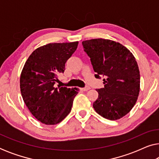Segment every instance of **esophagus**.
Listing matches in <instances>:
<instances>
[{
  "label": "esophagus",
  "mask_w": 159,
  "mask_h": 159,
  "mask_svg": "<svg viewBox=\"0 0 159 159\" xmlns=\"http://www.w3.org/2000/svg\"><path fill=\"white\" fill-rule=\"evenodd\" d=\"M90 89V87H85V88H81V90H83V91H88V90H89Z\"/></svg>",
  "instance_id": "obj_1"
}]
</instances>
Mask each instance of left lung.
<instances>
[{"instance_id":"obj_1","label":"left lung","mask_w":159,"mask_h":159,"mask_svg":"<svg viewBox=\"0 0 159 159\" xmlns=\"http://www.w3.org/2000/svg\"><path fill=\"white\" fill-rule=\"evenodd\" d=\"M82 45L95 78L103 77L104 88L96 90L98 98L93 108L109 120L121 119L133 108L140 92V71L135 58L123 45L110 40H84Z\"/></svg>"}]
</instances>
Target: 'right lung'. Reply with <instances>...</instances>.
<instances>
[{"instance_id": "right-lung-1", "label": "right lung", "mask_w": 159, "mask_h": 159, "mask_svg": "<svg viewBox=\"0 0 159 159\" xmlns=\"http://www.w3.org/2000/svg\"><path fill=\"white\" fill-rule=\"evenodd\" d=\"M78 42L49 43L32 52L20 77L21 93L32 114L45 125L61 121L71 110L79 89L58 85V75L77 48Z\"/></svg>"}]
</instances>
